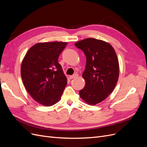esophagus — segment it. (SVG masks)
Listing matches in <instances>:
<instances>
[{
  "instance_id": "34e87169",
  "label": "esophagus",
  "mask_w": 147,
  "mask_h": 147,
  "mask_svg": "<svg viewBox=\"0 0 147 147\" xmlns=\"http://www.w3.org/2000/svg\"><path fill=\"white\" fill-rule=\"evenodd\" d=\"M78 76V74H73V75H72V76H69V79H74V78H77Z\"/></svg>"
}]
</instances>
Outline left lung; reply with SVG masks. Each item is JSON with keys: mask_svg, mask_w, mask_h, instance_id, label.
I'll list each match as a JSON object with an SVG mask.
<instances>
[{"mask_svg": "<svg viewBox=\"0 0 147 147\" xmlns=\"http://www.w3.org/2000/svg\"><path fill=\"white\" fill-rule=\"evenodd\" d=\"M86 58L82 74L85 87L79 91L80 98L88 105H95L105 100L115 87L119 78V62L109 43L95 38H86L75 43Z\"/></svg>", "mask_w": 147, "mask_h": 147, "instance_id": "left-lung-1", "label": "left lung"}]
</instances>
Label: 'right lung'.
I'll use <instances>...</instances> for the list:
<instances>
[{"mask_svg":"<svg viewBox=\"0 0 147 147\" xmlns=\"http://www.w3.org/2000/svg\"><path fill=\"white\" fill-rule=\"evenodd\" d=\"M67 42L35 44L24 56L21 65L23 85L38 103L50 106L59 101L67 84L58 58Z\"/></svg>","mask_w":147,"mask_h":147,"instance_id":"obj_1","label":"right lung"}]
</instances>
